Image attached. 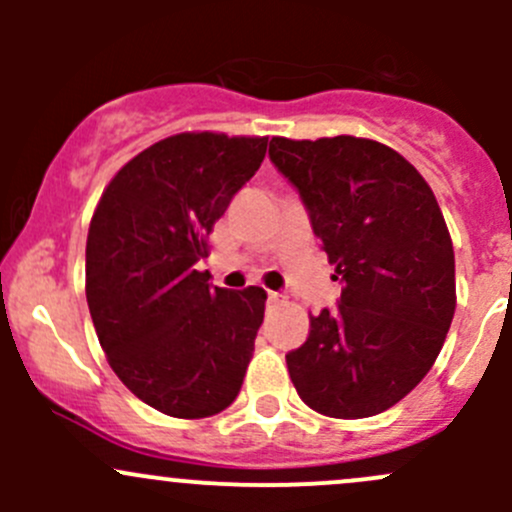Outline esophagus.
I'll list each match as a JSON object with an SVG mask.
<instances>
[{"mask_svg":"<svg viewBox=\"0 0 512 512\" xmlns=\"http://www.w3.org/2000/svg\"><path fill=\"white\" fill-rule=\"evenodd\" d=\"M267 299H270V302H282V294L280 292H267Z\"/></svg>","mask_w":512,"mask_h":512,"instance_id":"esophagus-1","label":"esophagus"}]
</instances>
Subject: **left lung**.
Segmentation results:
<instances>
[{
    "label": "left lung",
    "mask_w": 512,
    "mask_h": 512,
    "mask_svg": "<svg viewBox=\"0 0 512 512\" xmlns=\"http://www.w3.org/2000/svg\"><path fill=\"white\" fill-rule=\"evenodd\" d=\"M270 158L344 282L334 312L309 314L307 342L287 354L289 379L324 416L381 414L428 374L456 312L453 242L436 195L371 138L275 136Z\"/></svg>",
    "instance_id": "left-lung-1"
}]
</instances>
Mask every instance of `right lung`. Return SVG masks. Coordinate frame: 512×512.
Wrapping results in <instances>:
<instances>
[{
	"label": "right lung",
	"mask_w": 512,
	"mask_h": 512,
	"mask_svg": "<svg viewBox=\"0 0 512 512\" xmlns=\"http://www.w3.org/2000/svg\"><path fill=\"white\" fill-rule=\"evenodd\" d=\"M265 151L267 136L175 133L128 160L94 210L86 302L96 337L128 391L165 416H215L240 394L267 292L213 287L195 265Z\"/></svg>",
	"instance_id": "add662e5"
}]
</instances>
